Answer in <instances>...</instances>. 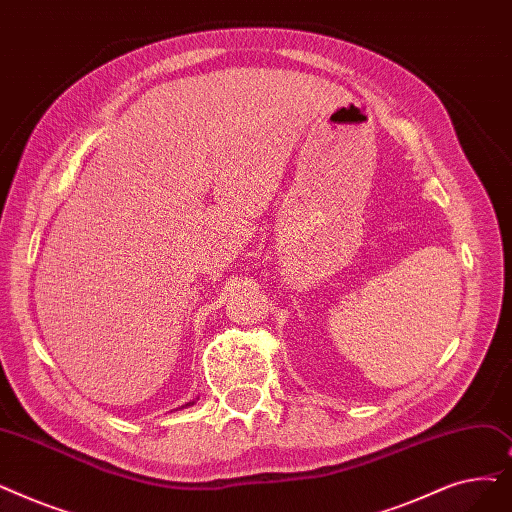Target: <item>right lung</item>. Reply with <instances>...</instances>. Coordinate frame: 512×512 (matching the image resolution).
<instances>
[{
    "label": "right lung",
    "instance_id": "1",
    "mask_svg": "<svg viewBox=\"0 0 512 512\" xmlns=\"http://www.w3.org/2000/svg\"><path fill=\"white\" fill-rule=\"evenodd\" d=\"M192 404H194V402H188V404H186V408H188V406H192ZM182 408H184V406H182Z\"/></svg>",
    "mask_w": 512,
    "mask_h": 512
}]
</instances>
